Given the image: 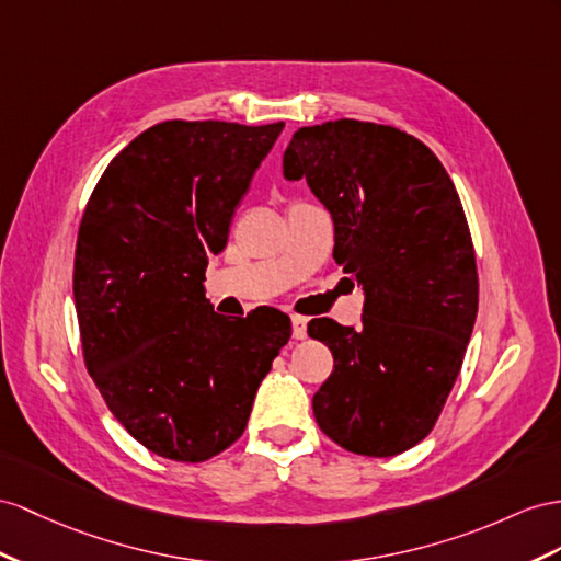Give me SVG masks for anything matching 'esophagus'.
<instances>
[{
    "label": "esophagus",
    "instance_id": "obj_1",
    "mask_svg": "<svg viewBox=\"0 0 561 561\" xmlns=\"http://www.w3.org/2000/svg\"><path fill=\"white\" fill-rule=\"evenodd\" d=\"M291 327H294V339L308 336V318H304V314H294Z\"/></svg>",
    "mask_w": 561,
    "mask_h": 561
}]
</instances>
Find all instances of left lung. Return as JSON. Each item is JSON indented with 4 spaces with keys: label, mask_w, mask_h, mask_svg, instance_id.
<instances>
[{
    "label": "left lung",
    "mask_w": 561,
    "mask_h": 561,
    "mask_svg": "<svg viewBox=\"0 0 561 561\" xmlns=\"http://www.w3.org/2000/svg\"><path fill=\"white\" fill-rule=\"evenodd\" d=\"M284 178H306L332 213L336 263L365 291L360 329L308 324L334 355L312 398L314 420L355 455L405 453L434 428L477 320L462 201L424 141L353 118L294 133Z\"/></svg>",
    "instance_id": "8db88e82"
}]
</instances>
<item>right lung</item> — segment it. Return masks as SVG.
I'll return each mask as SVG.
<instances>
[{
    "label": "right lung",
    "mask_w": 561,
    "mask_h": 561,
    "mask_svg": "<svg viewBox=\"0 0 561 561\" xmlns=\"http://www.w3.org/2000/svg\"><path fill=\"white\" fill-rule=\"evenodd\" d=\"M284 123L165 121L113 158L84 206L73 296L84 367L144 448L206 462L247 428L291 320L255 308L239 322L204 294Z\"/></svg>",
    "instance_id": "right-lung-1"
}]
</instances>
